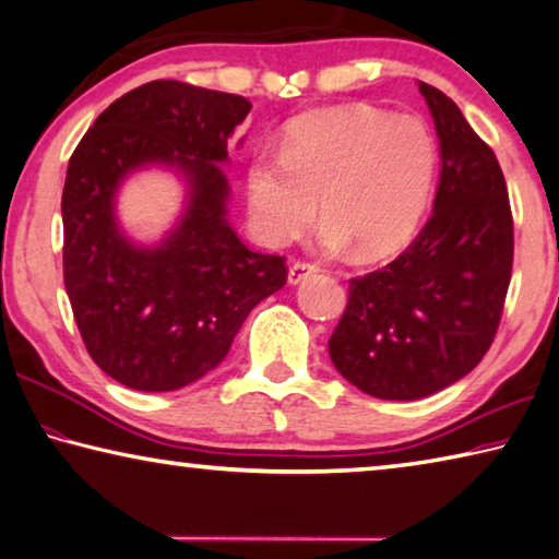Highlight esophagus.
<instances>
[{"label": "esophagus", "mask_w": 559, "mask_h": 559, "mask_svg": "<svg viewBox=\"0 0 559 559\" xmlns=\"http://www.w3.org/2000/svg\"><path fill=\"white\" fill-rule=\"evenodd\" d=\"M320 269L314 266V263H308V261H296V263H290V269H288V281L293 283V286H298L300 281H306L308 276H312V273H318Z\"/></svg>", "instance_id": "obj_1"}]
</instances>
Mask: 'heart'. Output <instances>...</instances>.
<instances>
[{
    "label": "heart",
    "mask_w": 559,
    "mask_h": 559,
    "mask_svg": "<svg viewBox=\"0 0 559 559\" xmlns=\"http://www.w3.org/2000/svg\"><path fill=\"white\" fill-rule=\"evenodd\" d=\"M432 174L435 144L418 119L371 107L312 111L288 127L281 154L251 158V225L283 247L310 227L318 202L324 245L381 259L413 235Z\"/></svg>",
    "instance_id": "b5f03b06"
}]
</instances>
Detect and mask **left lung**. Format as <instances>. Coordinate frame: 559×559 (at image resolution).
I'll return each instance as SVG.
<instances>
[{
    "label": "left lung",
    "instance_id": "8db88e82",
    "mask_svg": "<svg viewBox=\"0 0 559 559\" xmlns=\"http://www.w3.org/2000/svg\"><path fill=\"white\" fill-rule=\"evenodd\" d=\"M440 136L432 215L383 269L349 281L330 357L359 391L413 401L448 389L489 352L513 269V215L499 158L460 107L420 83Z\"/></svg>",
    "mask_w": 559,
    "mask_h": 559
}]
</instances>
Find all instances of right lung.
I'll return each instance as SVG.
<instances>
[{
  "label": "right lung",
  "instance_id": "add662e5",
  "mask_svg": "<svg viewBox=\"0 0 559 559\" xmlns=\"http://www.w3.org/2000/svg\"><path fill=\"white\" fill-rule=\"evenodd\" d=\"M251 103L178 80H154L115 99L68 164L63 281L85 349L134 391H176L227 357L257 302L283 288L286 259L251 251L227 225L217 160ZM174 163L191 178L181 227L156 250L118 235L114 190L129 169Z\"/></svg>",
  "mask_w": 559,
  "mask_h": 559
}]
</instances>
